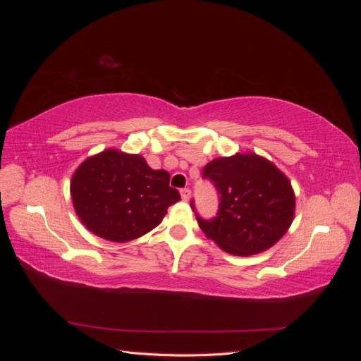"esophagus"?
Returning <instances> with one entry per match:
<instances>
[{
	"instance_id": "34e87169",
	"label": "esophagus",
	"mask_w": 361,
	"mask_h": 361,
	"mask_svg": "<svg viewBox=\"0 0 361 361\" xmlns=\"http://www.w3.org/2000/svg\"><path fill=\"white\" fill-rule=\"evenodd\" d=\"M180 197H182L183 202H188L191 199V191L188 188L180 190Z\"/></svg>"
}]
</instances>
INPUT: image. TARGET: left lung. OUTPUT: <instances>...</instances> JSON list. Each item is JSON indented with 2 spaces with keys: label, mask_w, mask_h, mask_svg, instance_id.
<instances>
[{
  "label": "left lung",
  "mask_w": 361,
  "mask_h": 361,
  "mask_svg": "<svg viewBox=\"0 0 361 361\" xmlns=\"http://www.w3.org/2000/svg\"><path fill=\"white\" fill-rule=\"evenodd\" d=\"M203 178L214 182L220 209L209 221L195 216L206 238L226 253L259 255L288 232L295 215L293 188L267 158L253 152L215 158L204 166Z\"/></svg>",
  "instance_id": "left-lung-1"
}]
</instances>
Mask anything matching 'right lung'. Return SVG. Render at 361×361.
Instances as JSON below:
<instances>
[{"label":"right lung","mask_w":361,"mask_h":361,"mask_svg":"<svg viewBox=\"0 0 361 361\" xmlns=\"http://www.w3.org/2000/svg\"><path fill=\"white\" fill-rule=\"evenodd\" d=\"M170 174L141 155L106 149L75 170L71 195L80 221L96 236L129 243L155 228L169 206L180 200Z\"/></svg>","instance_id":"add662e5"}]
</instances>
